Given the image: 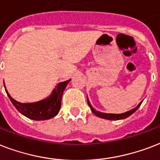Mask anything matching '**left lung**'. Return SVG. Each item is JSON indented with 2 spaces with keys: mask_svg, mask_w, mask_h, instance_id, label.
Returning a JSON list of instances; mask_svg holds the SVG:
<instances>
[{
  "mask_svg": "<svg viewBox=\"0 0 160 160\" xmlns=\"http://www.w3.org/2000/svg\"><path fill=\"white\" fill-rule=\"evenodd\" d=\"M87 99H88V106L90 107L92 112H93L94 114L96 115V116H98V118H104V119H108V120H120V119H124V118H127L128 117H129L130 115L133 114V112H135L136 110L140 107L141 103H142V102H139V104H138L137 107L133 108V109L129 110V111H128V112H123V113H119V114H116V113H106V112H99V111H97L95 108H92V106L90 102H89L88 98V97H87Z\"/></svg>",
  "mask_w": 160,
  "mask_h": 160,
  "instance_id": "8db88e82",
  "label": "left lung"
}]
</instances>
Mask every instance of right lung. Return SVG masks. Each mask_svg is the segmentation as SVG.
Masks as SVG:
<instances>
[{
  "instance_id": "obj_1",
  "label": "right lung",
  "mask_w": 160,
  "mask_h": 160,
  "mask_svg": "<svg viewBox=\"0 0 160 160\" xmlns=\"http://www.w3.org/2000/svg\"><path fill=\"white\" fill-rule=\"evenodd\" d=\"M70 81H71V79H69L68 81L59 82L55 87V88L53 89L52 92L51 93L49 97L35 102L22 103V102H17V100L12 98L7 90H6V92H7V96L9 97L10 100L12 101V104L14 105L15 108L22 114L33 120H38V121L47 120L55 117L59 112L63 92ZM5 88H6V87H5Z\"/></svg>"
}]
</instances>
